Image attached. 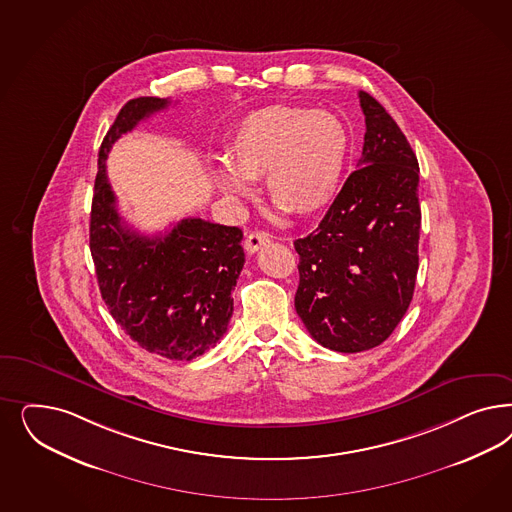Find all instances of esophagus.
I'll return each mask as SVG.
<instances>
[{"label":"esophagus","instance_id":"esophagus-1","mask_svg":"<svg viewBox=\"0 0 512 512\" xmlns=\"http://www.w3.org/2000/svg\"><path fill=\"white\" fill-rule=\"evenodd\" d=\"M269 243V233L267 231H250L245 239V248L250 254L258 252L260 248L265 247Z\"/></svg>","mask_w":512,"mask_h":512}]
</instances>
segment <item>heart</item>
I'll use <instances>...</instances> for the list:
<instances>
[{
  "label": "heart",
  "mask_w": 512,
  "mask_h": 512,
  "mask_svg": "<svg viewBox=\"0 0 512 512\" xmlns=\"http://www.w3.org/2000/svg\"><path fill=\"white\" fill-rule=\"evenodd\" d=\"M230 165L213 167L216 188L231 198H252L250 181L265 179L271 203L284 213L311 216L337 196L350 133L330 111L269 105L245 116L230 141Z\"/></svg>",
  "instance_id": "1"
}]
</instances>
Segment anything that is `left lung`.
<instances>
[{
	"mask_svg": "<svg viewBox=\"0 0 512 512\" xmlns=\"http://www.w3.org/2000/svg\"><path fill=\"white\" fill-rule=\"evenodd\" d=\"M362 158L320 226L294 241L296 311L335 352L379 347L413 299L418 273V160L396 120L360 92Z\"/></svg>",
	"mask_w": 512,
	"mask_h": 512,
	"instance_id": "obj_1",
	"label": "left lung"
}]
</instances>
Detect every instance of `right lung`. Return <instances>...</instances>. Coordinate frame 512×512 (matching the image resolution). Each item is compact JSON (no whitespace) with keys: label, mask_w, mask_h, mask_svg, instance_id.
<instances>
[{"label":"right lung","mask_w":512,"mask_h":512,"mask_svg":"<svg viewBox=\"0 0 512 512\" xmlns=\"http://www.w3.org/2000/svg\"><path fill=\"white\" fill-rule=\"evenodd\" d=\"M167 105L169 99H130L105 135L90 213V252L99 292L116 324L139 347L190 362L228 330L231 292L245 264L243 231L182 218L171 231L141 235L122 222L105 173L116 139Z\"/></svg>","instance_id":"1"}]
</instances>
